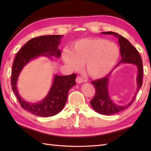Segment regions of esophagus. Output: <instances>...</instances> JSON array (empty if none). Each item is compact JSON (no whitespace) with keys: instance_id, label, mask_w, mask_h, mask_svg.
I'll return each mask as SVG.
<instances>
[{"instance_id":"34e87169","label":"esophagus","mask_w":151,"mask_h":151,"mask_svg":"<svg viewBox=\"0 0 151 151\" xmlns=\"http://www.w3.org/2000/svg\"><path fill=\"white\" fill-rule=\"evenodd\" d=\"M84 81L83 80V79L81 77H80V76H77V78H76V82L78 84H81V83H83V82H84Z\"/></svg>"}]
</instances>
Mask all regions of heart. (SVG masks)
<instances>
[{
	"label": "heart",
	"instance_id": "b5f03b06",
	"mask_svg": "<svg viewBox=\"0 0 151 151\" xmlns=\"http://www.w3.org/2000/svg\"><path fill=\"white\" fill-rule=\"evenodd\" d=\"M120 55V48L103 38H86L72 45L70 52L65 50L63 60L75 70L86 64L88 74L94 79L106 76L117 63Z\"/></svg>",
	"mask_w": 151,
	"mask_h": 151
}]
</instances>
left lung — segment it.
Segmentation results:
<instances>
[{"mask_svg": "<svg viewBox=\"0 0 151 151\" xmlns=\"http://www.w3.org/2000/svg\"><path fill=\"white\" fill-rule=\"evenodd\" d=\"M101 33L105 35H113L118 38V42H119L120 47V54L122 58L116 65V67L120 65L121 63H126L136 65L138 69V76L137 77V92L132 101L129 104L123 105V106H120V105L115 104L109 97L108 86L109 83V78L111 74V72L102 79L91 81L96 90L94 96L90 101L91 106L99 114L104 115H111L124 110L134 103L137 93L142 85L143 64L139 52L129 42V40L114 32H102Z\"/></svg>", "mask_w": 151, "mask_h": 151, "instance_id": "1", "label": "left lung"}]
</instances>
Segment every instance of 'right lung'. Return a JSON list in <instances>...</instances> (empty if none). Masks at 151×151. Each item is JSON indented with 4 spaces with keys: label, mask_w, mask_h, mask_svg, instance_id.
Segmentation results:
<instances>
[{
    "label": "right lung",
    "mask_w": 151,
    "mask_h": 151,
    "mask_svg": "<svg viewBox=\"0 0 151 151\" xmlns=\"http://www.w3.org/2000/svg\"><path fill=\"white\" fill-rule=\"evenodd\" d=\"M63 35H46L32 38L18 52L13 62L11 83L21 107L33 115L49 117L60 112L66 103L68 91L76 85V74L54 76L53 82L48 94L42 101L36 103L26 102L20 96L17 88L18 77L23 67L31 60L39 56L59 58L60 50L58 48Z\"/></svg>",
    "instance_id": "obj_1"
}]
</instances>
